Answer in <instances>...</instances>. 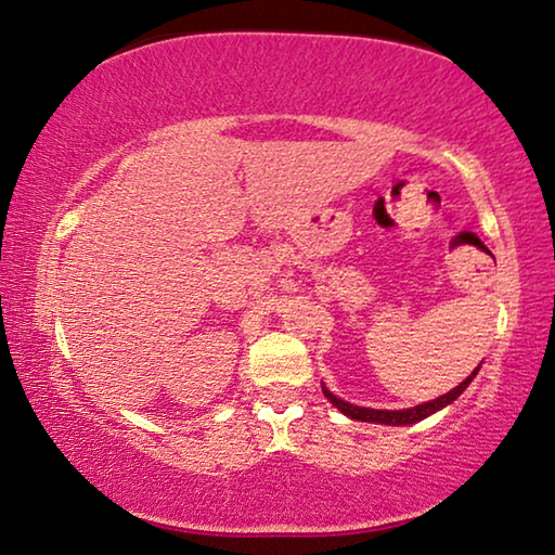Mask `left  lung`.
<instances>
[{
  "instance_id": "left-lung-1",
  "label": "left lung",
  "mask_w": 555,
  "mask_h": 555,
  "mask_svg": "<svg viewBox=\"0 0 555 555\" xmlns=\"http://www.w3.org/2000/svg\"><path fill=\"white\" fill-rule=\"evenodd\" d=\"M481 363H483V361H481ZM478 369H481V366H476L474 371H470V376L463 378V382H461L456 388H451L449 393L438 396V399H434V401L418 403V406H413V409H399V411L357 406V403H349V401L338 399V396L331 393L324 384H321V391H324L326 399H328L331 403H334V406H336L338 411H341L344 416H349V418H353V421H366V424H384V426H411V424H418V421L428 418V416H431V413L441 411V409L449 406V403L456 401L459 396H461L463 391H466L468 384L474 382L476 374H478Z\"/></svg>"
}]
</instances>
